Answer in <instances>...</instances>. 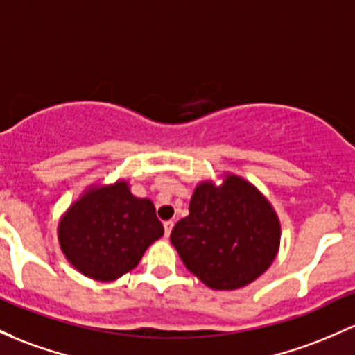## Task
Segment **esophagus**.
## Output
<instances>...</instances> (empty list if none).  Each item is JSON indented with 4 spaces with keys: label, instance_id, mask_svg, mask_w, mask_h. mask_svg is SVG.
Returning a JSON list of instances; mask_svg holds the SVG:
<instances>
[{
    "label": "esophagus",
    "instance_id": "34e87169",
    "mask_svg": "<svg viewBox=\"0 0 355 355\" xmlns=\"http://www.w3.org/2000/svg\"><path fill=\"white\" fill-rule=\"evenodd\" d=\"M163 227H165V236L168 237L171 229H173V220H165V222H163Z\"/></svg>",
    "mask_w": 355,
    "mask_h": 355
}]
</instances>
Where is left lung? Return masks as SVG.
I'll list each match as a JSON object with an SVG mask.
<instances>
[{"mask_svg": "<svg viewBox=\"0 0 355 355\" xmlns=\"http://www.w3.org/2000/svg\"><path fill=\"white\" fill-rule=\"evenodd\" d=\"M279 239L270 200L234 173H225L220 185L200 182L189 216L170 234L187 270L212 290H237L259 278L278 254Z\"/></svg>", "mask_w": 355, "mask_h": 355, "instance_id": "obj_1", "label": "left lung"}]
</instances>
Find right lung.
Wrapping results in <instances>:
<instances>
[{
    "instance_id": "obj_1",
    "label": "right lung",
    "mask_w": 355,
    "mask_h": 355,
    "mask_svg": "<svg viewBox=\"0 0 355 355\" xmlns=\"http://www.w3.org/2000/svg\"><path fill=\"white\" fill-rule=\"evenodd\" d=\"M58 244L67 261L87 278L114 282L138 266L163 225L150 198L131 193L126 180L91 185L62 216Z\"/></svg>"
}]
</instances>
